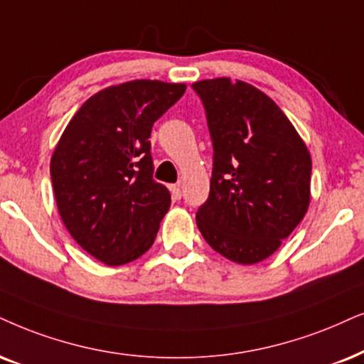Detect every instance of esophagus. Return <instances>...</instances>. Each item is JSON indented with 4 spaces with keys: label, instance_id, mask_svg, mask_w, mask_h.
Here are the masks:
<instances>
[{
    "label": "esophagus",
    "instance_id": "1",
    "mask_svg": "<svg viewBox=\"0 0 364 364\" xmlns=\"http://www.w3.org/2000/svg\"><path fill=\"white\" fill-rule=\"evenodd\" d=\"M169 191H171V196L174 198V200H181V186L171 185L169 186Z\"/></svg>",
    "mask_w": 364,
    "mask_h": 364
}]
</instances>
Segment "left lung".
<instances>
[{
    "label": "left lung",
    "instance_id": "obj_1",
    "mask_svg": "<svg viewBox=\"0 0 364 364\" xmlns=\"http://www.w3.org/2000/svg\"><path fill=\"white\" fill-rule=\"evenodd\" d=\"M205 105L213 171L196 211L206 243L228 260H265L304 218L311 154L269 95L228 77L193 84Z\"/></svg>",
    "mask_w": 364,
    "mask_h": 364
}]
</instances>
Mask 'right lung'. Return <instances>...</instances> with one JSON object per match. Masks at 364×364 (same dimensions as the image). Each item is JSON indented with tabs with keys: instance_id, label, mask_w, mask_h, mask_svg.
<instances>
[{
	"instance_id": "add662e5",
	"label": "right lung",
	"mask_w": 364,
	"mask_h": 364,
	"mask_svg": "<svg viewBox=\"0 0 364 364\" xmlns=\"http://www.w3.org/2000/svg\"><path fill=\"white\" fill-rule=\"evenodd\" d=\"M185 84L131 80L82 104L50 161L58 213L87 254L124 265L149 250L171 195L153 179L151 129Z\"/></svg>"
}]
</instances>
